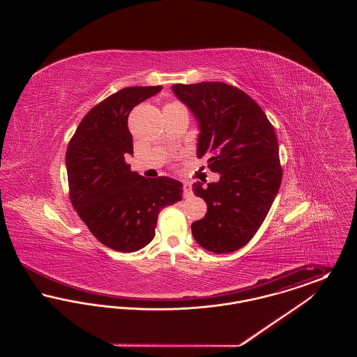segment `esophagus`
Returning a JSON list of instances; mask_svg holds the SVG:
<instances>
[{"instance_id":"1","label":"esophagus","mask_w":357,"mask_h":357,"mask_svg":"<svg viewBox=\"0 0 357 357\" xmlns=\"http://www.w3.org/2000/svg\"><path fill=\"white\" fill-rule=\"evenodd\" d=\"M183 197L188 199V198H191L192 197V190H191V185L190 183H185L183 185Z\"/></svg>"}]
</instances>
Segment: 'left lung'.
<instances>
[{
	"mask_svg": "<svg viewBox=\"0 0 357 357\" xmlns=\"http://www.w3.org/2000/svg\"><path fill=\"white\" fill-rule=\"evenodd\" d=\"M174 93L199 123L198 158L220 182L192 185L207 204L204 218L191 225L206 250L231 253L245 246L265 221L282 181L272 123L242 89L220 82L174 84Z\"/></svg>",
	"mask_w": 357,
	"mask_h": 357,
	"instance_id": "8db88e82",
	"label": "left lung"
}]
</instances>
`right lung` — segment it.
<instances>
[{
	"label": "right lung",
	"mask_w": 357,
	"mask_h": 357,
	"mask_svg": "<svg viewBox=\"0 0 357 357\" xmlns=\"http://www.w3.org/2000/svg\"><path fill=\"white\" fill-rule=\"evenodd\" d=\"M162 88L127 86L112 93L88 111L67 149L72 206L98 241L121 253L149 245L162 208L182 201L181 182L144 178L124 159L134 153L130 112Z\"/></svg>",
	"instance_id": "right-lung-1"
}]
</instances>
